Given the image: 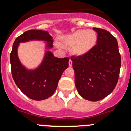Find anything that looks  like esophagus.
<instances>
[{"label":"esophagus","instance_id":"34e87169","mask_svg":"<svg viewBox=\"0 0 131 131\" xmlns=\"http://www.w3.org/2000/svg\"><path fill=\"white\" fill-rule=\"evenodd\" d=\"M69 67H72V61L71 60V59H70L69 61Z\"/></svg>","mask_w":131,"mask_h":131}]
</instances>
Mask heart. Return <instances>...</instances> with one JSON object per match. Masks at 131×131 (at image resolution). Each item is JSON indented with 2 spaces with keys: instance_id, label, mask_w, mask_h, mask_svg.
Returning a JSON list of instances; mask_svg holds the SVG:
<instances>
[{
  "instance_id": "obj_1",
  "label": "heart",
  "mask_w": 131,
  "mask_h": 131,
  "mask_svg": "<svg viewBox=\"0 0 131 131\" xmlns=\"http://www.w3.org/2000/svg\"><path fill=\"white\" fill-rule=\"evenodd\" d=\"M62 45L73 46L71 52L76 56H82L89 52L95 46L97 35L93 30H78L61 38Z\"/></svg>"
}]
</instances>
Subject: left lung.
<instances>
[{
    "label": "left lung",
    "instance_id": "obj_1",
    "mask_svg": "<svg viewBox=\"0 0 131 131\" xmlns=\"http://www.w3.org/2000/svg\"><path fill=\"white\" fill-rule=\"evenodd\" d=\"M93 29L98 34L96 45L84 55H73L71 59L79 94L86 100L97 101L116 86L121 59L116 38L102 28Z\"/></svg>",
    "mask_w": 131,
    "mask_h": 131
}]
</instances>
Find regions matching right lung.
Returning <instances> with one entry per match:
<instances>
[{"label": "right lung", "instance_id": "add662e5", "mask_svg": "<svg viewBox=\"0 0 131 131\" xmlns=\"http://www.w3.org/2000/svg\"><path fill=\"white\" fill-rule=\"evenodd\" d=\"M52 38L47 31L27 30L16 38L10 52L11 73L14 81L26 96L36 101L46 99L54 94L62 72L69 67V58L59 59L54 57L51 52L47 51L40 67L29 71L20 62L17 49L20 42L32 40L48 42L47 48H52Z\"/></svg>", "mask_w": 131, "mask_h": 131}]
</instances>
